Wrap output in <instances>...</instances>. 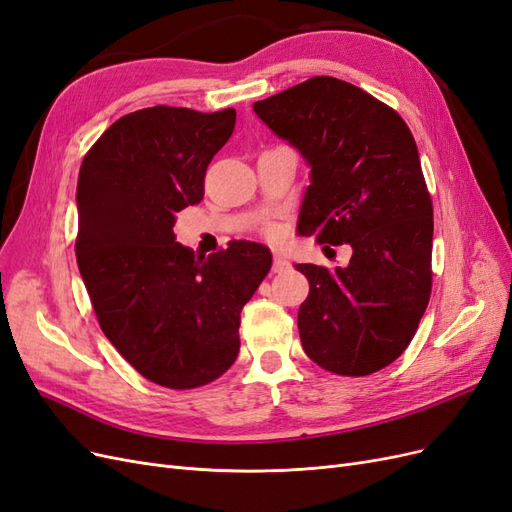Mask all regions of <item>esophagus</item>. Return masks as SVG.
<instances>
[{"mask_svg": "<svg viewBox=\"0 0 512 512\" xmlns=\"http://www.w3.org/2000/svg\"><path fill=\"white\" fill-rule=\"evenodd\" d=\"M290 267V262L284 256H273V271H286Z\"/></svg>", "mask_w": 512, "mask_h": 512, "instance_id": "esophagus-1", "label": "esophagus"}]
</instances>
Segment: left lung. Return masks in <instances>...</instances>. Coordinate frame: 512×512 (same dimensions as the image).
Segmentation results:
<instances>
[{"mask_svg": "<svg viewBox=\"0 0 512 512\" xmlns=\"http://www.w3.org/2000/svg\"><path fill=\"white\" fill-rule=\"evenodd\" d=\"M309 166L297 232L352 247L348 267L294 265L305 354L339 376H367L408 348L431 294L433 207L414 136L391 106L333 76L254 102Z\"/></svg>", "mask_w": 512, "mask_h": 512, "instance_id": "left-lung-1", "label": "left lung"}]
</instances>
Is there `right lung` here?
Returning <instances> with one entry per match:
<instances>
[{"label":"right lung","instance_id":"right-lung-1","mask_svg":"<svg viewBox=\"0 0 512 512\" xmlns=\"http://www.w3.org/2000/svg\"><path fill=\"white\" fill-rule=\"evenodd\" d=\"M235 121V108H143L117 119L81 164L76 262L100 329L168 389L203 386L235 363L241 309L273 262L254 241L196 256L173 232L175 213L203 200Z\"/></svg>","mask_w":512,"mask_h":512}]
</instances>
